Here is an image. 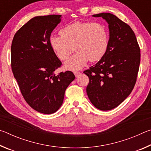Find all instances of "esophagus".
<instances>
[{
  "mask_svg": "<svg viewBox=\"0 0 151 151\" xmlns=\"http://www.w3.org/2000/svg\"><path fill=\"white\" fill-rule=\"evenodd\" d=\"M74 74H75L76 77H78V76L81 75V73L80 72V71H75V72H74Z\"/></svg>",
  "mask_w": 151,
  "mask_h": 151,
  "instance_id": "esophagus-1",
  "label": "esophagus"
}]
</instances>
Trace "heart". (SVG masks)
<instances>
[{"label":"heart","mask_w":151,"mask_h":151,"mask_svg":"<svg viewBox=\"0 0 151 151\" xmlns=\"http://www.w3.org/2000/svg\"><path fill=\"white\" fill-rule=\"evenodd\" d=\"M60 34L61 36L51 35L49 42L55 55L62 60L69 57L74 50H76L65 63L69 69H79L88 60H99L108 48L109 33L101 23L76 22L61 29Z\"/></svg>","instance_id":"1"}]
</instances>
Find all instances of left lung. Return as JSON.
<instances>
[{
  "instance_id": "1",
  "label": "left lung",
  "mask_w": 151,
  "mask_h": 151,
  "mask_svg": "<svg viewBox=\"0 0 151 151\" xmlns=\"http://www.w3.org/2000/svg\"><path fill=\"white\" fill-rule=\"evenodd\" d=\"M109 24V42L104 57L84 71L89 78L86 93L93 105L101 111L118 106L129 95L136 83L140 50L129 24L111 13L93 15Z\"/></svg>"
}]
</instances>
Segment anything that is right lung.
<instances>
[{"instance_id":"add662e5","label":"right lung","mask_w":151,"mask_h":151,"mask_svg":"<svg viewBox=\"0 0 151 151\" xmlns=\"http://www.w3.org/2000/svg\"><path fill=\"white\" fill-rule=\"evenodd\" d=\"M61 15L35 17L15 33L11 45V68L24 100L35 111L54 113L62 105L66 88L75 78L62 65L50 47L51 32Z\"/></svg>"}]
</instances>
